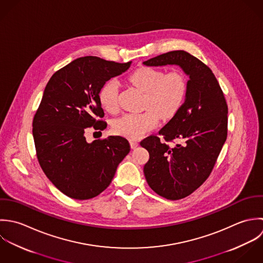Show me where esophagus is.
Wrapping results in <instances>:
<instances>
[{"label": "esophagus", "instance_id": "obj_1", "mask_svg": "<svg viewBox=\"0 0 263 263\" xmlns=\"http://www.w3.org/2000/svg\"><path fill=\"white\" fill-rule=\"evenodd\" d=\"M130 145H131L132 149H135L139 145V143L137 141H135V140H130Z\"/></svg>", "mask_w": 263, "mask_h": 263}]
</instances>
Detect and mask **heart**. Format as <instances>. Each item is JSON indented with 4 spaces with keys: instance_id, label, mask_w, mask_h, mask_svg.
I'll list each match as a JSON object with an SVG mask.
<instances>
[{
    "instance_id": "heart-1",
    "label": "heart",
    "mask_w": 263,
    "mask_h": 263,
    "mask_svg": "<svg viewBox=\"0 0 263 263\" xmlns=\"http://www.w3.org/2000/svg\"><path fill=\"white\" fill-rule=\"evenodd\" d=\"M129 80L143 92L145 98L140 114L127 112L114 121V131L130 139H138L146 132L158 127L159 115L164 119L175 116L187 96L188 82L180 71H164L154 67H140L132 72ZM120 84L115 78L105 81L99 92L101 105L110 112L120 108Z\"/></svg>"
}]
</instances>
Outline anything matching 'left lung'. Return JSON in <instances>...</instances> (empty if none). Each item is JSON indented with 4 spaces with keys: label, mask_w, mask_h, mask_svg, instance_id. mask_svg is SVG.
<instances>
[{
    "label": "left lung",
    "mask_w": 263,
    "mask_h": 263,
    "mask_svg": "<svg viewBox=\"0 0 263 263\" xmlns=\"http://www.w3.org/2000/svg\"><path fill=\"white\" fill-rule=\"evenodd\" d=\"M146 66L178 65L189 75L186 100L158 132L140 142L149 153L143 172L161 197L189 196L210 177L228 136V105L210 67L185 51L162 53ZM172 144L170 146L169 143Z\"/></svg>",
    "instance_id": "obj_1"
}]
</instances>
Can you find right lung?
<instances>
[{
	"label": "right lung",
	"instance_id": "1",
	"mask_svg": "<svg viewBox=\"0 0 263 263\" xmlns=\"http://www.w3.org/2000/svg\"><path fill=\"white\" fill-rule=\"evenodd\" d=\"M130 65L93 55L78 58L58 70L45 88L32 121L36 157L49 180L68 197L86 200L101 194L130 152L122 136L91 143L85 138L89 129L106 128L101 87Z\"/></svg>",
	"mask_w": 263,
	"mask_h": 263
}]
</instances>
